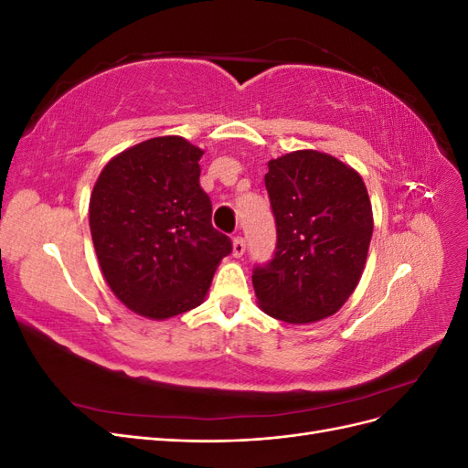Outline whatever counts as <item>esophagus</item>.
<instances>
[{
	"label": "esophagus",
	"instance_id": "esophagus-1",
	"mask_svg": "<svg viewBox=\"0 0 468 468\" xmlns=\"http://www.w3.org/2000/svg\"><path fill=\"white\" fill-rule=\"evenodd\" d=\"M244 251H246V239L242 236H236L232 239V256L234 258H242Z\"/></svg>",
	"mask_w": 468,
	"mask_h": 468
}]
</instances>
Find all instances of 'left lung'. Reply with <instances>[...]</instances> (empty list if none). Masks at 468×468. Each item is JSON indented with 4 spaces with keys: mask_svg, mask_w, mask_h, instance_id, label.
I'll return each instance as SVG.
<instances>
[{
    "mask_svg": "<svg viewBox=\"0 0 468 468\" xmlns=\"http://www.w3.org/2000/svg\"><path fill=\"white\" fill-rule=\"evenodd\" d=\"M265 187L277 224V250L253 269L258 306L287 324L335 314L356 291L373 236L363 177L318 150H296L267 164Z\"/></svg>",
    "mask_w": 468,
    "mask_h": 468,
    "instance_id": "left-lung-1",
    "label": "left lung"
}]
</instances>
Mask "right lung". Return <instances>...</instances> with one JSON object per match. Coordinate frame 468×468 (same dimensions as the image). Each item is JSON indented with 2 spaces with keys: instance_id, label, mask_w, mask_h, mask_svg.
<instances>
[{
  "instance_id": "right-lung-1",
  "label": "right lung",
  "mask_w": 468,
  "mask_h": 468,
  "mask_svg": "<svg viewBox=\"0 0 468 468\" xmlns=\"http://www.w3.org/2000/svg\"><path fill=\"white\" fill-rule=\"evenodd\" d=\"M205 150L155 136L122 150L99 174L90 230L109 289L134 314L167 320L199 306L232 251L212 229L199 186Z\"/></svg>"
}]
</instances>
